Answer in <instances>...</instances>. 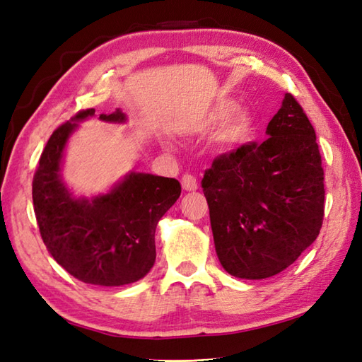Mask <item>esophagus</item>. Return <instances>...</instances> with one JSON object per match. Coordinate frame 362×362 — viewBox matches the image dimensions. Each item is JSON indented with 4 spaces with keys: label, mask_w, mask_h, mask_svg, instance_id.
Returning <instances> with one entry per match:
<instances>
[{
    "label": "esophagus",
    "mask_w": 362,
    "mask_h": 362,
    "mask_svg": "<svg viewBox=\"0 0 362 362\" xmlns=\"http://www.w3.org/2000/svg\"><path fill=\"white\" fill-rule=\"evenodd\" d=\"M181 184H182V189L187 192H195L198 189V181L194 175H189V173L184 175Z\"/></svg>",
    "instance_id": "34e87169"
}]
</instances>
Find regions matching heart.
Returning <instances> with one entry per match:
<instances>
[{
  "instance_id": "obj_1",
  "label": "heart",
  "mask_w": 362,
  "mask_h": 362,
  "mask_svg": "<svg viewBox=\"0 0 362 362\" xmlns=\"http://www.w3.org/2000/svg\"><path fill=\"white\" fill-rule=\"evenodd\" d=\"M202 127L206 132L223 127L218 142L223 147L232 150L251 141L255 130V120L249 111L238 110L235 100L220 99L206 110L202 117Z\"/></svg>"
}]
</instances>
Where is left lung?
Returning a JSON list of instances; mask_svg holds the SVG:
<instances>
[{
	"mask_svg": "<svg viewBox=\"0 0 362 362\" xmlns=\"http://www.w3.org/2000/svg\"><path fill=\"white\" fill-rule=\"evenodd\" d=\"M267 134L262 144L216 158L202 181L216 255L238 279L282 272L322 226V159L315 128L291 94H285Z\"/></svg>",
	"mask_w": 362,
	"mask_h": 362,
	"instance_id": "8db88e82",
	"label": "left lung"
}]
</instances>
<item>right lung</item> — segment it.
<instances>
[{
  "mask_svg": "<svg viewBox=\"0 0 362 362\" xmlns=\"http://www.w3.org/2000/svg\"><path fill=\"white\" fill-rule=\"evenodd\" d=\"M95 116L83 110L47 141L32 182L37 223L47 251L80 282L120 286L138 282L153 268L158 221L181 195L178 180L130 172L107 194L76 197L62 178V164L78 122ZM100 120L125 124L122 110Z\"/></svg>",
  "mask_w": 362,
  "mask_h": 362,
  "instance_id": "right-lung-1",
  "label": "right lung"
}]
</instances>
